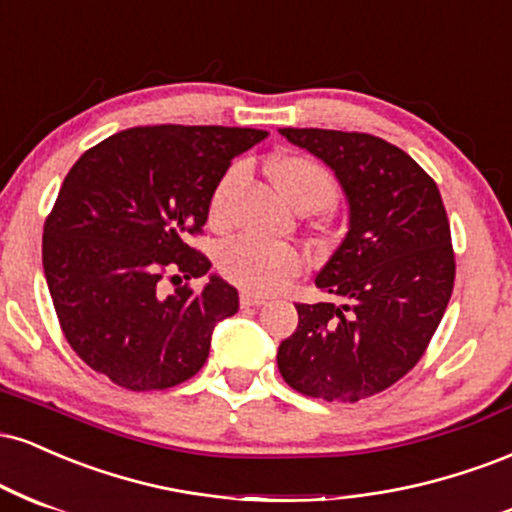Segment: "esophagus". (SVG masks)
<instances>
[{
	"label": "esophagus",
	"instance_id": "1",
	"mask_svg": "<svg viewBox=\"0 0 512 512\" xmlns=\"http://www.w3.org/2000/svg\"><path fill=\"white\" fill-rule=\"evenodd\" d=\"M239 304H242L244 309H249V306H263L266 304V297H258V294H251V292H242L239 294Z\"/></svg>",
	"mask_w": 512,
	"mask_h": 512
}]
</instances>
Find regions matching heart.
<instances>
[{"mask_svg": "<svg viewBox=\"0 0 512 512\" xmlns=\"http://www.w3.org/2000/svg\"><path fill=\"white\" fill-rule=\"evenodd\" d=\"M270 174L282 196L302 213H326L338 203V182L328 167L306 155H282L270 162ZM242 177V165H232L215 184L208 201L210 225L227 222V201ZM302 254L287 242H266L256 237H237L218 251L220 275L232 285L254 294L278 292L302 273Z\"/></svg>", "mask_w": 512, "mask_h": 512, "instance_id": "b5f03b06", "label": "heart"}]
</instances>
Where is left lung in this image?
Instances as JSON below:
<instances>
[{"instance_id":"left-lung-1","label":"left lung","mask_w":512,"mask_h":512,"mask_svg":"<svg viewBox=\"0 0 512 512\" xmlns=\"http://www.w3.org/2000/svg\"><path fill=\"white\" fill-rule=\"evenodd\" d=\"M321 158L350 201V232L316 275L340 304H294L278 369L297 393L357 402L410 374L455 282L450 222L434 179L405 150L362 131L280 129Z\"/></svg>"}]
</instances>
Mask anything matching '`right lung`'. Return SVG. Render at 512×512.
Here are the masks:
<instances>
[{
	"label": "right lung",
	"mask_w": 512,
	"mask_h": 512,
	"mask_svg": "<svg viewBox=\"0 0 512 512\" xmlns=\"http://www.w3.org/2000/svg\"><path fill=\"white\" fill-rule=\"evenodd\" d=\"M266 136L134 126L76 160L45 220L42 268L64 338L90 369L143 393L179 386L206 364L210 333L237 314L239 297L218 275L201 292L189 285L210 270L189 237L203 232L234 155Z\"/></svg>",
	"instance_id": "right-lung-1"
}]
</instances>
